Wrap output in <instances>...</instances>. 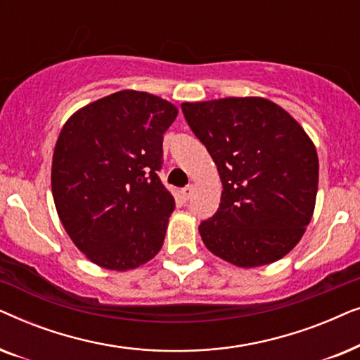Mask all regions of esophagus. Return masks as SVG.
Instances as JSON below:
<instances>
[{"instance_id":"obj_1","label":"esophagus","mask_w":360,"mask_h":360,"mask_svg":"<svg viewBox=\"0 0 360 360\" xmlns=\"http://www.w3.org/2000/svg\"><path fill=\"white\" fill-rule=\"evenodd\" d=\"M180 195H181V200H184V201H188V200H190V196L193 195V186L188 185V186H185V188H181Z\"/></svg>"}]
</instances>
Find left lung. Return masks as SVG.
I'll return each mask as SVG.
<instances>
[{"mask_svg":"<svg viewBox=\"0 0 360 360\" xmlns=\"http://www.w3.org/2000/svg\"><path fill=\"white\" fill-rule=\"evenodd\" d=\"M218 167L223 193L200 224L206 248L250 269L287 255L304 234L318 191V154L303 127L265 98L181 103Z\"/></svg>","mask_w":360,"mask_h":360,"instance_id":"obj_1","label":"left lung"}]
</instances>
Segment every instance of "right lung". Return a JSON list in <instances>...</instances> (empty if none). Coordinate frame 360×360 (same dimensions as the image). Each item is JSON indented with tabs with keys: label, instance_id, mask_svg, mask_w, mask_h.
<instances>
[{
	"label": "right lung",
	"instance_id": "1",
	"mask_svg": "<svg viewBox=\"0 0 360 360\" xmlns=\"http://www.w3.org/2000/svg\"><path fill=\"white\" fill-rule=\"evenodd\" d=\"M176 115L159 96L122 90L63 124L52 195L67 234L93 264L122 272L160 250L175 201L157 172L164 132Z\"/></svg>",
	"mask_w": 360,
	"mask_h": 360
}]
</instances>
